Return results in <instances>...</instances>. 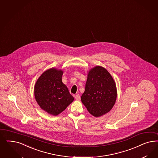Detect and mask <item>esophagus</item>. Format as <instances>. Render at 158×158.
Instances as JSON below:
<instances>
[{"mask_svg": "<svg viewBox=\"0 0 158 158\" xmlns=\"http://www.w3.org/2000/svg\"><path fill=\"white\" fill-rule=\"evenodd\" d=\"M75 98L76 99L77 101H80V96L79 94H76L75 95Z\"/></svg>", "mask_w": 158, "mask_h": 158, "instance_id": "esophagus-1", "label": "esophagus"}]
</instances>
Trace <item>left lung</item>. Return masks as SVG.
<instances>
[{"label":"left lung","instance_id":"8db88e82","mask_svg":"<svg viewBox=\"0 0 158 158\" xmlns=\"http://www.w3.org/2000/svg\"><path fill=\"white\" fill-rule=\"evenodd\" d=\"M116 82L107 70L100 66L88 72L85 91L81 99L94 117L105 114L112 109L117 98Z\"/></svg>","mask_w":158,"mask_h":158}]
</instances>
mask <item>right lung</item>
Listing matches in <instances>:
<instances>
[{
    "label": "right lung",
    "instance_id": "right-lung-1",
    "mask_svg": "<svg viewBox=\"0 0 158 158\" xmlns=\"http://www.w3.org/2000/svg\"><path fill=\"white\" fill-rule=\"evenodd\" d=\"M63 71L51 68L44 71L34 85V96L40 107L52 116H57L73 102L74 97L62 82Z\"/></svg>",
    "mask_w": 158,
    "mask_h": 158
}]
</instances>
